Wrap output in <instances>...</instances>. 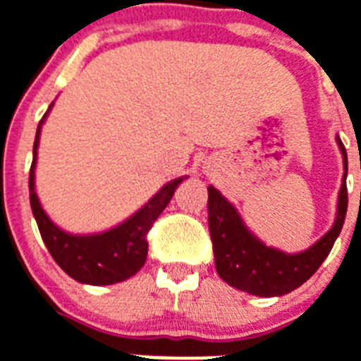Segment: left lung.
<instances>
[{
  "label": "left lung",
  "instance_id": "obj_1",
  "mask_svg": "<svg viewBox=\"0 0 361 361\" xmlns=\"http://www.w3.org/2000/svg\"><path fill=\"white\" fill-rule=\"evenodd\" d=\"M338 145L347 166V150L339 137ZM207 219L216 272L231 287L257 297H282L310 280L332 250L348 206L347 185L343 178L334 226L307 250L286 254L267 247L256 235H252L235 207L215 187H207Z\"/></svg>",
  "mask_w": 361,
  "mask_h": 361
}]
</instances>
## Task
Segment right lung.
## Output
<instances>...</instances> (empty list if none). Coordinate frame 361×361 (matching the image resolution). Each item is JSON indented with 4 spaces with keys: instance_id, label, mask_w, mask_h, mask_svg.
Returning <instances> with one entry per match:
<instances>
[{
    "instance_id": "1",
    "label": "right lung",
    "mask_w": 361,
    "mask_h": 361,
    "mask_svg": "<svg viewBox=\"0 0 361 361\" xmlns=\"http://www.w3.org/2000/svg\"><path fill=\"white\" fill-rule=\"evenodd\" d=\"M51 105H49V109H51ZM46 114L37 128L33 163H31V171H29V202H31V209H33L35 221L38 224L44 245L57 262V265L70 278H74L75 282L90 283V286H111V283L124 282L130 276L137 274L140 267L145 265L146 256H148L146 235L154 226L155 219L161 215V211L169 206L174 190L185 178H178V180L166 183L152 200H148V204H145L135 215H131L128 221L118 226L102 231V233H92V235L66 233L49 221V216L42 209L37 192H35V165H37L40 126L44 124Z\"/></svg>"
}]
</instances>
